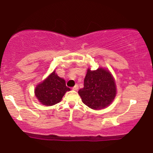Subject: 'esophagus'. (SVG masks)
<instances>
[{
	"label": "esophagus",
	"mask_w": 153,
	"mask_h": 153,
	"mask_svg": "<svg viewBox=\"0 0 153 153\" xmlns=\"http://www.w3.org/2000/svg\"><path fill=\"white\" fill-rule=\"evenodd\" d=\"M78 89H79V86L77 85V84H76V85H75L74 87H73V90H75V91H76V90H78Z\"/></svg>",
	"instance_id": "1"
}]
</instances>
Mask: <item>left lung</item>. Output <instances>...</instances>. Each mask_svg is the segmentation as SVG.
Listing matches in <instances>:
<instances>
[{
	"instance_id": "obj_1",
	"label": "left lung",
	"mask_w": 153,
	"mask_h": 153,
	"mask_svg": "<svg viewBox=\"0 0 153 153\" xmlns=\"http://www.w3.org/2000/svg\"><path fill=\"white\" fill-rule=\"evenodd\" d=\"M82 101L89 108L99 110L112 103L117 94L115 81L108 69H87L84 87L78 91Z\"/></svg>"
}]
</instances>
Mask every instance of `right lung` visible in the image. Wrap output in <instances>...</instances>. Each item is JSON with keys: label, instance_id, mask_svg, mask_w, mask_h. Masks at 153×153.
I'll list each match as a JSON object with an SVG mask.
<instances>
[{"label": "right lung", "instance_id": "1", "mask_svg": "<svg viewBox=\"0 0 153 153\" xmlns=\"http://www.w3.org/2000/svg\"><path fill=\"white\" fill-rule=\"evenodd\" d=\"M67 91H70V89L66 86L65 80L53 71L43 82L37 84L34 93L39 102L48 107L62 101Z\"/></svg>", "mask_w": 153, "mask_h": 153}]
</instances>
